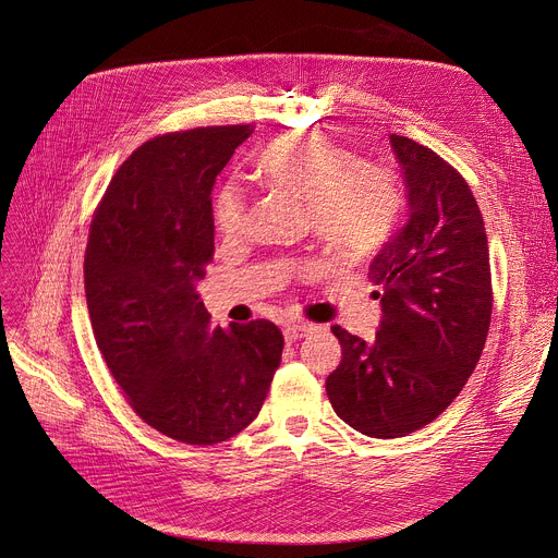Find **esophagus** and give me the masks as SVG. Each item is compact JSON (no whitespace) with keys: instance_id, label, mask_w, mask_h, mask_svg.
I'll return each instance as SVG.
<instances>
[{"instance_id":"34e87169","label":"esophagus","mask_w":558,"mask_h":558,"mask_svg":"<svg viewBox=\"0 0 558 558\" xmlns=\"http://www.w3.org/2000/svg\"><path fill=\"white\" fill-rule=\"evenodd\" d=\"M312 329H314V327H312V325H305V323H289V325H284L282 333H284V340H287V342H295L298 338L307 336Z\"/></svg>"}]
</instances>
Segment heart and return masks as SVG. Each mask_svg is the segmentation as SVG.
<instances>
[{
    "label": "heart",
    "mask_w": 558,
    "mask_h": 558,
    "mask_svg": "<svg viewBox=\"0 0 558 558\" xmlns=\"http://www.w3.org/2000/svg\"><path fill=\"white\" fill-rule=\"evenodd\" d=\"M260 175L307 205L316 235L344 260H361L391 235L400 191L391 173L359 165L351 148L325 133H287L258 156ZM246 197L227 184L216 199V225L233 238L244 229Z\"/></svg>",
    "instance_id": "heart-1"
}]
</instances>
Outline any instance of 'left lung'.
Wrapping results in <instances>:
<instances>
[{"label": "left lung", "instance_id": "8db88e82", "mask_svg": "<svg viewBox=\"0 0 558 558\" xmlns=\"http://www.w3.org/2000/svg\"><path fill=\"white\" fill-rule=\"evenodd\" d=\"M389 142L410 218L369 265L383 307L376 338L333 325L342 361L325 383L333 412L372 438L438 418L472 376L492 318L487 235L465 178L410 137Z\"/></svg>", "mask_w": 558, "mask_h": 558}]
</instances>
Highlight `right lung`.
<instances>
[{"label":"right lung","instance_id":"1","mask_svg":"<svg viewBox=\"0 0 558 558\" xmlns=\"http://www.w3.org/2000/svg\"><path fill=\"white\" fill-rule=\"evenodd\" d=\"M251 124L167 133L113 175L90 222L84 289L95 342L133 412L216 445L258 416L284 338L269 320L211 329L195 291L214 258L211 191Z\"/></svg>","mask_w":558,"mask_h":558}]
</instances>
